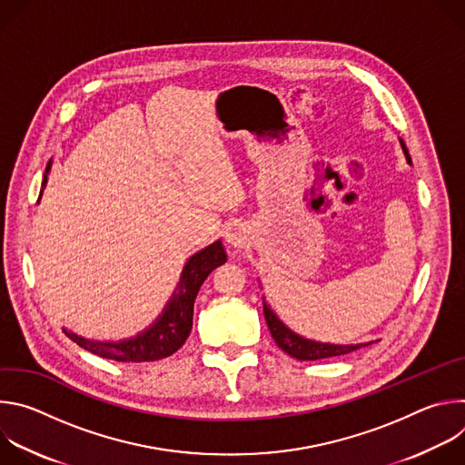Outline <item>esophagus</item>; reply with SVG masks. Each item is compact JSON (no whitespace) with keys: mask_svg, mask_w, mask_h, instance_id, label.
Wrapping results in <instances>:
<instances>
[{"mask_svg":"<svg viewBox=\"0 0 465 465\" xmlns=\"http://www.w3.org/2000/svg\"><path fill=\"white\" fill-rule=\"evenodd\" d=\"M228 242L232 244V246H241L242 244V239H241V233H237L235 230H232L230 233H228Z\"/></svg>","mask_w":465,"mask_h":465,"instance_id":"obj_1","label":"esophagus"}]
</instances>
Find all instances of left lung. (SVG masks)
Here are the masks:
<instances>
[{"label":"left lung","mask_w":465,"mask_h":465,"mask_svg":"<svg viewBox=\"0 0 465 465\" xmlns=\"http://www.w3.org/2000/svg\"><path fill=\"white\" fill-rule=\"evenodd\" d=\"M401 147L407 154V160L411 162V156H409V151L401 140ZM262 312H264V320H267L269 323V329H271V335L272 339L276 341V344L291 357L298 359V361H320V359H329V357H339V355H346V353H351L355 350H359L361 346H366V344H357V346H337V344H322V342H314V341H307L296 333H292V331L278 320V316L271 311V307L264 303L262 307Z\"/></svg>","instance_id":"obj_1"}]
</instances>
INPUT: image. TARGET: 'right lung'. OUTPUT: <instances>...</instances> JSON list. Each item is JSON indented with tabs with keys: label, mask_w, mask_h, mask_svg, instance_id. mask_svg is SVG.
Returning a JSON list of instances; mask_svg holds the SVG:
<instances>
[{
	"label": "right lung",
	"mask_w": 465,
	"mask_h": 465,
	"mask_svg": "<svg viewBox=\"0 0 465 465\" xmlns=\"http://www.w3.org/2000/svg\"><path fill=\"white\" fill-rule=\"evenodd\" d=\"M51 163H47V171ZM45 182L47 178L44 176V183ZM223 262H226V252L221 241L194 253L187 261L185 269L182 272L178 292L173 296V300L165 307L160 320L136 339L115 344V342H92L74 333H68V331H65V335H68L75 344L84 348L86 351L103 359H112L117 362L162 361L173 355L174 351H178L182 344L187 341L193 327L194 298L198 291H201V285L204 283V280L212 274L213 269L221 267Z\"/></svg>",
	"instance_id": "right-lung-1"
}]
</instances>
